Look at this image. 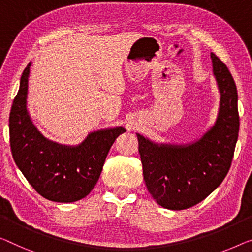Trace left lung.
Wrapping results in <instances>:
<instances>
[{
  "label": "left lung",
  "mask_w": 252,
  "mask_h": 252,
  "mask_svg": "<svg viewBox=\"0 0 252 252\" xmlns=\"http://www.w3.org/2000/svg\"><path fill=\"white\" fill-rule=\"evenodd\" d=\"M220 90L215 123L192 142L158 144L137 133L146 187L158 205L192 207L219 187L230 170L239 134L238 90L227 66L210 53Z\"/></svg>",
  "instance_id": "1"
}]
</instances>
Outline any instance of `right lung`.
I'll return each instance as SVG.
<instances>
[{"label":"right lung","instance_id":"1","mask_svg":"<svg viewBox=\"0 0 252 252\" xmlns=\"http://www.w3.org/2000/svg\"><path fill=\"white\" fill-rule=\"evenodd\" d=\"M28 63L10 112V145L19 170L40 196L56 202H73L85 198L98 181L111 146L122 126L88 133L76 146L62 145L45 138L33 125L27 110Z\"/></svg>","mask_w":252,"mask_h":252}]
</instances>
